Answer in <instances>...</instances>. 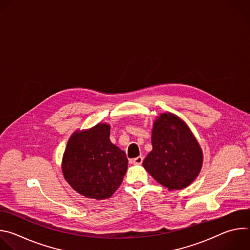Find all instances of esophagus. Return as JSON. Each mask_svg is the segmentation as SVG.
Here are the masks:
<instances>
[{"instance_id": "esophagus-1", "label": "esophagus", "mask_w": 250, "mask_h": 250, "mask_svg": "<svg viewBox=\"0 0 250 250\" xmlns=\"http://www.w3.org/2000/svg\"><path fill=\"white\" fill-rule=\"evenodd\" d=\"M142 161H144V157L142 156H137L131 160L132 164H134V165H140L142 163Z\"/></svg>"}]
</instances>
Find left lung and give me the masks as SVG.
<instances>
[{"mask_svg": "<svg viewBox=\"0 0 250 250\" xmlns=\"http://www.w3.org/2000/svg\"><path fill=\"white\" fill-rule=\"evenodd\" d=\"M152 151L142 162L154 179L168 188L188 187L199 175L203 152L194 134L180 118L161 114L153 124Z\"/></svg>", "mask_w": 250, "mask_h": 250, "instance_id": "8db88e82", "label": "left lung"}]
</instances>
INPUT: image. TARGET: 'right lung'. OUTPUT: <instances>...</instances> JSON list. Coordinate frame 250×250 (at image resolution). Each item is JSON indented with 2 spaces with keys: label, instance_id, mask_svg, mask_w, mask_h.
Returning <instances> with one entry per match:
<instances>
[{
  "label": "right lung",
  "instance_id": "add662e5",
  "mask_svg": "<svg viewBox=\"0 0 250 250\" xmlns=\"http://www.w3.org/2000/svg\"><path fill=\"white\" fill-rule=\"evenodd\" d=\"M110 129V125L98 124L75 131L68 140L62 172L68 184L87 198H110L126 173L128 160L125 151L111 142Z\"/></svg>",
  "mask_w": 250,
  "mask_h": 250
}]
</instances>
